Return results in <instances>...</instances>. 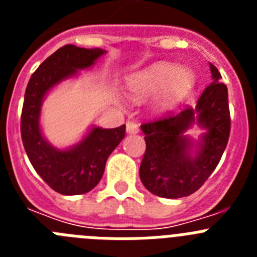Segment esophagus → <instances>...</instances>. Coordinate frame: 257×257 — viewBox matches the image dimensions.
Listing matches in <instances>:
<instances>
[{
    "label": "esophagus",
    "mask_w": 257,
    "mask_h": 257,
    "mask_svg": "<svg viewBox=\"0 0 257 257\" xmlns=\"http://www.w3.org/2000/svg\"><path fill=\"white\" fill-rule=\"evenodd\" d=\"M127 134H138L139 133V124L134 121H128L126 123Z\"/></svg>",
    "instance_id": "34e87169"
}]
</instances>
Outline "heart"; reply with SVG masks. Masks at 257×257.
Listing matches in <instances>:
<instances>
[{
	"mask_svg": "<svg viewBox=\"0 0 257 257\" xmlns=\"http://www.w3.org/2000/svg\"><path fill=\"white\" fill-rule=\"evenodd\" d=\"M194 85V77L187 69H179L171 63H156L147 69L133 74L127 81L128 91L135 99H145L157 94L154 105L167 112L188 96Z\"/></svg>",
	"mask_w": 257,
	"mask_h": 257,
	"instance_id": "obj_1",
	"label": "heart"
}]
</instances>
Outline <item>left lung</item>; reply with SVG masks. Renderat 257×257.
Instances as JSON below:
<instances>
[{
  "label": "left lung",
  "mask_w": 257,
  "mask_h": 257,
  "mask_svg": "<svg viewBox=\"0 0 257 257\" xmlns=\"http://www.w3.org/2000/svg\"><path fill=\"white\" fill-rule=\"evenodd\" d=\"M212 83L205 88L196 108L166 113L144 122L142 130L147 148L140 165V179L151 193L163 198H181L197 192L219 165L230 134L228 88L221 74L210 64ZM193 123L206 128L197 154H190L192 143L182 134Z\"/></svg>",
  "instance_id": "8db88e82"
}]
</instances>
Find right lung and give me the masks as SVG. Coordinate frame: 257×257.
<instances>
[{
    "label": "right lung",
    "instance_id": "add662e5",
    "mask_svg": "<svg viewBox=\"0 0 257 257\" xmlns=\"http://www.w3.org/2000/svg\"><path fill=\"white\" fill-rule=\"evenodd\" d=\"M104 52L101 49L65 45L36 69L27 85L20 118L23 145L36 172L51 189L64 196L83 194L96 187L104 174L108 157L124 138L126 126L92 127L76 147L59 151L41 134V104L50 88L76 74L78 69L91 67Z\"/></svg>",
    "mask_w": 257,
    "mask_h": 257
}]
</instances>
